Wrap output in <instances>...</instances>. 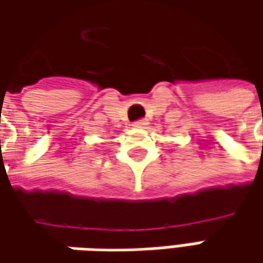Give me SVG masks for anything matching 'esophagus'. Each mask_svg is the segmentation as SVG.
<instances>
[{"label":"esophagus","instance_id":"1","mask_svg":"<svg viewBox=\"0 0 263 263\" xmlns=\"http://www.w3.org/2000/svg\"><path fill=\"white\" fill-rule=\"evenodd\" d=\"M146 120H137L133 123V127H137V128H145L146 127Z\"/></svg>","mask_w":263,"mask_h":263}]
</instances>
